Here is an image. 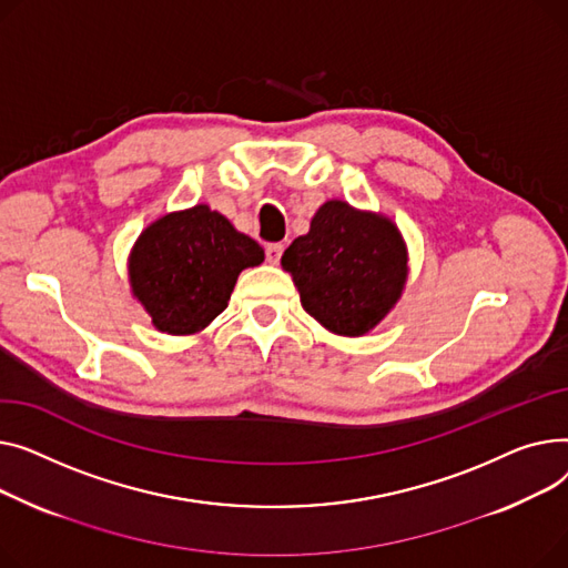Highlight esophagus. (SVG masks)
Returning a JSON list of instances; mask_svg holds the SVG:
<instances>
[{
  "instance_id": "esophagus-1",
  "label": "esophagus",
  "mask_w": 568,
  "mask_h": 568,
  "mask_svg": "<svg viewBox=\"0 0 568 568\" xmlns=\"http://www.w3.org/2000/svg\"><path fill=\"white\" fill-rule=\"evenodd\" d=\"M284 254V245L282 243H271L268 247H265V258H268V263H280Z\"/></svg>"
}]
</instances>
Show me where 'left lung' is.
Returning a JSON list of instances; mask_svg holds the SVG:
<instances>
[{
	"mask_svg": "<svg viewBox=\"0 0 568 568\" xmlns=\"http://www.w3.org/2000/svg\"><path fill=\"white\" fill-rule=\"evenodd\" d=\"M300 303L329 332L359 337L394 307L406 282V247L383 215L325 202L307 236L282 256Z\"/></svg>",
	"mask_w": 568,
	"mask_h": 568,
	"instance_id": "8db88e82",
	"label": "left lung"
}]
</instances>
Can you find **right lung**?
<instances>
[{"instance_id": "add662e5", "label": "right lung", "mask_w": 568, "mask_h": 568, "mask_svg": "<svg viewBox=\"0 0 568 568\" xmlns=\"http://www.w3.org/2000/svg\"><path fill=\"white\" fill-rule=\"evenodd\" d=\"M263 250L209 206L153 222L130 254L132 293L166 335H192L224 312L243 268Z\"/></svg>"}]
</instances>
